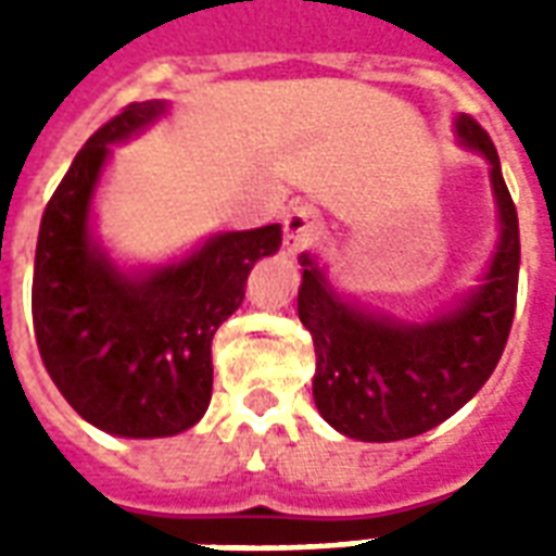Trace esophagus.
<instances>
[{"label": "esophagus", "mask_w": 556, "mask_h": 556, "mask_svg": "<svg viewBox=\"0 0 556 556\" xmlns=\"http://www.w3.org/2000/svg\"><path fill=\"white\" fill-rule=\"evenodd\" d=\"M282 231H286V247L291 253H301L325 235V226H321V219H318L313 207L301 205L289 211V217L282 223Z\"/></svg>", "instance_id": "obj_1"}]
</instances>
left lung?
I'll list each match as a JSON object with an SVG mask.
<instances>
[{
  "instance_id": "1",
  "label": "left lung",
  "mask_w": 556,
  "mask_h": 556,
  "mask_svg": "<svg viewBox=\"0 0 556 556\" xmlns=\"http://www.w3.org/2000/svg\"><path fill=\"white\" fill-rule=\"evenodd\" d=\"M462 142L491 163L501 207V247L485 282L455 313L429 325L375 318L342 303L309 255H301L298 315L315 345L313 396L321 417L357 441H402L453 417L501 361L518 298V214L491 137L458 115Z\"/></svg>"
}]
</instances>
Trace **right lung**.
<instances>
[{"mask_svg":"<svg viewBox=\"0 0 556 556\" xmlns=\"http://www.w3.org/2000/svg\"><path fill=\"white\" fill-rule=\"evenodd\" d=\"M166 113L130 103L79 148L43 207L31 321L47 372L67 405L122 438H166L205 414L214 384L211 339L243 301L258 258L277 253L282 229L226 231L178 265L142 279L118 274L91 243L89 205L110 142Z\"/></svg>","mask_w":556,"mask_h":556,"instance_id":"1","label":"right lung"}]
</instances>
